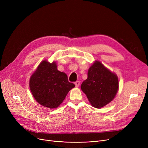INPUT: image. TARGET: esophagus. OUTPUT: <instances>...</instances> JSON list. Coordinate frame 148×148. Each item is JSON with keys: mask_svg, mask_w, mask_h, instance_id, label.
Segmentation results:
<instances>
[{"mask_svg": "<svg viewBox=\"0 0 148 148\" xmlns=\"http://www.w3.org/2000/svg\"><path fill=\"white\" fill-rule=\"evenodd\" d=\"M80 82L79 81H77V82H75V86L76 87H79V85H80Z\"/></svg>", "mask_w": 148, "mask_h": 148, "instance_id": "34e87169", "label": "esophagus"}]
</instances>
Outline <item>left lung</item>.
Instances as JSON below:
<instances>
[{
  "label": "left lung",
  "instance_id": "obj_1",
  "mask_svg": "<svg viewBox=\"0 0 148 148\" xmlns=\"http://www.w3.org/2000/svg\"><path fill=\"white\" fill-rule=\"evenodd\" d=\"M90 104L101 108L110 103L119 89L118 77L100 61L96 60L90 66L88 78L81 85Z\"/></svg>",
  "mask_w": 148,
  "mask_h": 148
}]
</instances>
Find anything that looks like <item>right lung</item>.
I'll return each instance as SVG.
<instances>
[{
  "label": "right lung",
  "instance_id": "add662e5",
  "mask_svg": "<svg viewBox=\"0 0 148 148\" xmlns=\"http://www.w3.org/2000/svg\"><path fill=\"white\" fill-rule=\"evenodd\" d=\"M75 84L68 82L67 75L58 70L56 62L42 61L30 76L29 88L36 101L47 108H56L65 99Z\"/></svg>",
  "mask_w": 148,
  "mask_h": 148
}]
</instances>
